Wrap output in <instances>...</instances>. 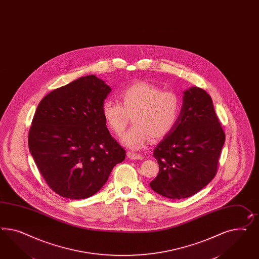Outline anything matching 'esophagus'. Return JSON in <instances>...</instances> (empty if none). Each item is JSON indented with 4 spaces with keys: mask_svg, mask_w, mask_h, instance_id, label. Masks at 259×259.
<instances>
[{
    "mask_svg": "<svg viewBox=\"0 0 259 259\" xmlns=\"http://www.w3.org/2000/svg\"><path fill=\"white\" fill-rule=\"evenodd\" d=\"M126 155H127V158H130L132 160H142L143 159V156L138 154V153L133 152V151H128Z\"/></svg>",
    "mask_w": 259,
    "mask_h": 259,
    "instance_id": "obj_1",
    "label": "esophagus"
}]
</instances>
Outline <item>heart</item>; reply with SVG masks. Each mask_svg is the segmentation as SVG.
I'll list each match as a JSON object with an SVG mask.
<instances>
[{
  "instance_id": "heart-1",
  "label": "heart",
  "mask_w": 259,
  "mask_h": 259,
  "mask_svg": "<svg viewBox=\"0 0 259 259\" xmlns=\"http://www.w3.org/2000/svg\"><path fill=\"white\" fill-rule=\"evenodd\" d=\"M121 103L106 100L102 113L107 126L122 134L133 117V125L122 136V143L139 149L151 140L163 139L173 130L180 116L182 102L177 94L162 91L148 82H136L120 94Z\"/></svg>"
}]
</instances>
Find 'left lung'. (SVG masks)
I'll list each match as a JSON object with an SVG mask.
<instances>
[{"mask_svg":"<svg viewBox=\"0 0 259 259\" xmlns=\"http://www.w3.org/2000/svg\"><path fill=\"white\" fill-rule=\"evenodd\" d=\"M224 142L211 96L198 87L186 90L176 125L154 149L159 173L151 189L174 200L199 192L215 176Z\"/></svg>","mask_w":259,"mask_h":259,"instance_id":"8db88e82","label":"left lung"}]
</instances>
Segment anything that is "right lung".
Instances as JSON below:
<instances>
[{"instance_id":"obj_1","label":"right lung","mask_w":259,"mask_h":259,"mask_svg":"<svg viewBox=\"0 0 259 259\" xmlns=\"http://www.w3.org/2000/svg\"><path fill=\"white\" fill-rule=\"evenodd\" d=\"M111 87L96 75L54 90L37 106L28 135L31 155L59 196L81 200L98 192L126 151L102 113Z\"/></svg>"}]
</instances>
